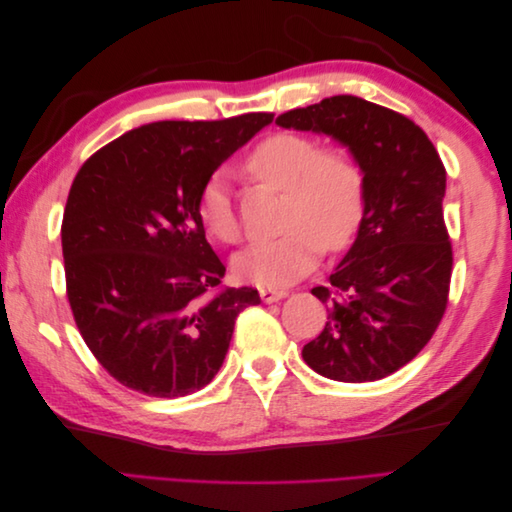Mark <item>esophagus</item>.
<instances>
[{
    "label": "esophagus",
    "mask_w": 512,
    "mask_h": 512,
    "mask_svg": "<svg viewBox=\"0 0 512 512\" xmlns=\"http://www.w3.org/2000/svg\"><path fill=\"white\" fill-rule=\"evenodd\" d=\"M286 290L282 288H260V299L265 303H273V301H280L286 297Z\"/></svg>",
    "instance_id": "1"
}]
</instances>
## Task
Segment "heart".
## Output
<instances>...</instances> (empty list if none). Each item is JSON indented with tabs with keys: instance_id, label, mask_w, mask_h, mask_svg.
<instances>
[{
	"instance_id": "1",
	"label": "heart",
	"mask_w": 512,
	"mask_h": 512,
	"mask_svg": "<svg viewBox=\"0 0 512 512\" xmlns=\"http://www.w3.org/2000/svg\"><path fill=\"white\" fill-rule=\"evenodd\" d=\"M245 170L286 194L280 239L254 245L237 260L241 280L277 288L316 267L322 247L337 252L359 230L365 211V175L346 147L322 145L314 136L277 132L260 141ZM198 222L220 243L241 239V222L224 173L211 175L196 203Z\"/></svg>"
}]
</instances>
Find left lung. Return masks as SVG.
<instances>
[{"label":"left lung","mask_w":512,"mask_h":512,"mask_svg":"<svg viewBox=\"0 0 512 512\" xmlns=\"http://www.w3.org/2000/svg\"><path fill=\"white\" fill-rule=\"evenodd\" d=\"M275 123L337 138L365 175L359 235L329 284L312 288L329 316L303 361L337 382L391 376L425 348L448 305L446 168L412 119L356 96L324 98Z\"/></svg>","instance_id":"left-lung-1"}]
</instances>
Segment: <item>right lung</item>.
I'll use <instances>...</instances> for the list:
<instances>
[{"instance_id":"obj_1","label":"right lung","mask_w":512,"mask_h":512,"mask_svg":"<svg viewBox=\"0 0 512 512\" xmlns=\"http://www.w3.org/2000/svg\"><path fill=\"white\" fill-rule=\"evenodd\" d=\"M273 121H156L115 138L76 173L61 222L66 294L87 348L119 384L183 397L218 374L254 288L226 267L196 203L205 181Z\"/></svg>"}]
</instances>
